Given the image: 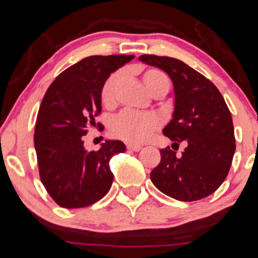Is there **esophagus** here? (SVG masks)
<instances>
[{
	"label": "esophagus",
	"mask_w": 258,
	"mask_h": 258,
	"mask_svg": "<svg viewBox=\"0 0 258 258\" xmlns=\"http://www.w3.org/2000/svg\"><path fill=\"white\" fill-rule=\"evenodd\" d=\"M127 150L138 152V151L142 150V147H141V146H138V145H127Z\"/></svg>",
	"instance_id": "esophagus-1"
}]
</instances>
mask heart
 Returning a JSON list of instances; mask_svg holds the SVG:
<instances>
[{
	"mask_svg": "<svg viewBox=\"0 0 258 258\" xmlns=\"http://www.w3.org/2000/svg\"><path fill=\"white\" fill-rule=\"evenodd\" d=\"M143 83L152 94L159 90L168 91L169 80L158 69H148L143 73ZM121 81V73L116 72L107 78L100 91V99L104 106L111 107L115 104L116 90ZM162 121L153 112H124L116 116L111 122V134L130 143H142L161 127Z\"/></svg>",
	"mask_w": 258,
	"mask_h": 258,
	"instance_id": "obj_1",
	"label": "heart"
}]
</instances>
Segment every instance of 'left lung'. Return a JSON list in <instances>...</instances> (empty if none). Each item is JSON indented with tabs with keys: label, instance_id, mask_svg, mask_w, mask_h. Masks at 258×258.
Wrapping results in <instances>:
<instances>
[{
	"label": "left lung",
	"instance_id": "8db88e82",
	"mask_svg": "<svg viewBox=\"0 0 258 258\" xmlns=\"http://www.w3.org/2000/svg\"><path fill=\"white\" fill-rule=\"evenodd\" d=\"M140 60L161 68L173 81L175 108L164 136L185 141L181 154L161 150V162L151 172L157 189L180 202L213 194L227 177L232 163L235 134L231 112L219 89L203 74L170 56L143 54Z\"/></svg>",
	"mask_w": 258,
	"mask_h": 258
}]
</instances>
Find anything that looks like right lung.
<instances>
[{
    "label": "right lung",
    "instance_id": "add662e5",
    "mask_svg": "<svg viewBox=\"0 0 258 258\" xmlns=\"http://www.w3.org/2000/svg\"><path fill=\"white\" fill-rule=\"evenodd\" d=\"M135 55H91L78 61L50 84L38 111L34 147L39 177L61 208H85L110 190V159L126 151L121 141H106L88 152L83 138L101 113L100 91L108 75Z\"/></svg>",
    "mask_w": 258,
    "mask_h": 258
}]
</instances>
